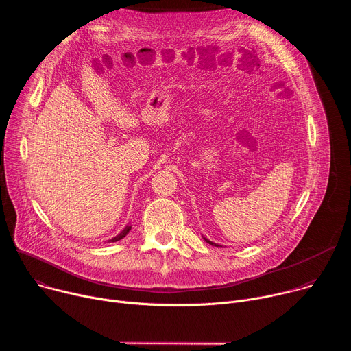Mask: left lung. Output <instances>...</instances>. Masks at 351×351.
Masks as SVG:
<instances>
[{"mask_svg":"<svg viewBox=\"0 0 351 351\" xmlns=\"http://www.w3.org/2000/svg\"><path fill=\"white\" fill-rule=\"evenodd\" d=\"M204 240H206V241H207V243H210V244H213V245H215V247H219V245H218V244H215V243H213V241H210V240H208V239H206V237H204Z\"/></svg>","mask_w":351,"mask_h":351,"instance_id":"left-lung-1","label":"left lung"}]
</instances>
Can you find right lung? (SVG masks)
Segmentation results:
<instances>
[{
	"label": "right lung",
	"mask_w": 351,
	"mask_h": 351,
	"mask_svg": "<svg viewBox=\"0 0 351 351\" xmlns=\"http://www.w3.org/2000/svg\"><path fill=\"white\" fill-rule=\"evenodd\" d=\"M130 229H132V226H126V228H125V229H123V230H122V232H121V233H119V234H118V236H115V237H112V239H111V240H110V241H112V243H114V241H118V240H121V239H123V237H125V236H126V234H128V233H129V230H130Z\"/></svg>",
	"instance_id": "right-lung-1"
}]
</instances>
